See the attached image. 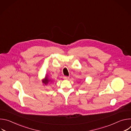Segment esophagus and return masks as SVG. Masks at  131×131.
I'll use <instances>...</instances> for the list:
<instances>
[{"label": "esophagus", "mask_w": 131, "mask_h": 131, "mask_svg": "<svg viewBox=\"0 0 131 131\" xmlns=\"http://www.w3.org/2000/svg\"><path fill=\"white\" fill-rule=\"evenodd\" d=\"M69 78V77H68V76H64V77H63V79H65V80H67V79H68Z\"/></svg>", "instance_id": "1"}]
</instances>
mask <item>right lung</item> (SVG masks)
I'll return each instance as SVG.
<instances>
[{
  "label": "right lung",
  "mask_w": 131,
  "mask_h": 131,
  "mask_svg": "<svg viewBox=\"0 0 131 131\" xmlns=\"http://www.w3.org/2000/svg\"><path fill=\"white\" fill-rule=\"evenodd\" d=\"M50 81V80H49V79L48 78L47 76L45 77V79L43 80L42 82H43V83H45L46 85H47L48 83H49V82Z\"/></svg>",
  "instance_id": "obj_1"
}]
</instances>
